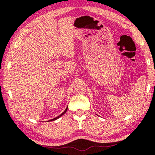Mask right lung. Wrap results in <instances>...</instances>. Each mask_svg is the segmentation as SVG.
Wrapping results in <instances>:
<instances>
[{
    "label": "right lung",
    "mask_w": 155,
    "mask_h": 155,
    "mask_svg": "<svg viewBox=\"0 0 155 155\" xmlns=\"http://www.w3.org/2000/svg\"><path fill=\"white\" fill-rule=\"evenodd\" d=\"M67 110H68V107L66 108V109H65V111H64L63 112V113H62V114H60V115H59V116H58V117H55V118H54V119H52V120H49V121H54V120H57V119L60 118V117H61V116H63V115L64 114H65V112H66V111H67Z\"/></svg>",
    "instance_id": "add662e5"
}]
</instances>
